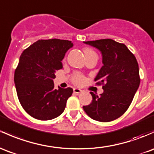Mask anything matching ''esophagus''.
<instances>
[{"label":"esophagus","instance_id":"obj_1","mask_svg":"<svg viewBox=\"0 0 154 154\" xmlns=\"http://www.w3.org/2000/svg\"><path fill=\"white\" fill-rule=\"evenodd\" d=\"M82 92V91L81 89L79 88H74V93L76 94H80Z\"/></svg>","mask_w":154,"mask_h":154}]
</instances>
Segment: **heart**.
<instances>
[{
	"instance_id": "1",
	"label": "heart",
	"mask_w": 154,
	"mask_h": 154,
	"mask_svg": "<svg viewBox=\"0 0 154 154\" xmlns=\"http://www.w3.org/2000/svg\"><path fill=\"white\" fill-rule=\"evenodd\" d=\"M83 52H84V54H85V56L86 58H89V57L91 56V55L96 53L94 50H91V49H88V48L84 49ZM73 82L75 84H77V85H82V84L85 82V77H84L82 74L79 73H76L74 74L73 76Z\"/></svg>"
}]
</instances>
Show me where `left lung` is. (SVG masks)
Listing matches in <instances>:
<instances>
[{
	"label": "left lung",
	"mask_w": 154,
	"mask_h": 154,
	"mask_svg": "<svg viewBox=\"0 0 154 154\" xmlns=\"http://www.w3.org/2000/svg\"><path fill=\"white\" fill-rule=\"evenodd\" d=\"M84 43L96 47L102 53L103 66L94 80L104 85L100 96L91 92L92 102L83 109L95 121H112L126 112L139 88L137 61L126 45L112 39Z\"/></svg>",
	"instance_id": "1"
}]
</instances>
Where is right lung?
<instances>
[{
  "instance_id": "right-lung-1",
  "label": "right lung",
  "mask_w": 154,
  "mask_h": 154,
  "mask_svg": "<svg viewBox=\"0 0 154 154\" xmlns=\"http://www.w3.org/2000/svg\"><path fill=\"white\" fill-rule=\"evenodd\" d=\"M74 46L68 40H38L20 55L15 70L14 84L18 99L30 116L42 121L58 117L72 96L71 88L55 89V72L63 68L62 60Z\"/></svg>"
}]
</instances>
